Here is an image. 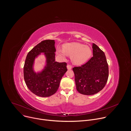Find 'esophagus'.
<instances>
[{
	"mask_svg": "<svg viewBox=\"0 0 131 131\" xmlns=\"http://www.w3.org/2000/svg\"><path fill=\"white\" fill-rule=\"evenodd\" d=\"M67 68L68 69H71L72 68V66L71 65H70V64H68L67 66Z\"/></svg>",
	"mask_w": 131,
	"mask_h": 131,
	"instance_id": "1",
	"label": "esophagus"
}]
</instances>
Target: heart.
<instances>
[{
    "label": "heart",
    "instance_id": "b5f03b06",
    "mask_svg": "<svg viewBox=\"0 0 131 131\" xmlns=\"http://www.w3.org/2000/svg\"><path fill=\"white\" fill-rule=\"evenodd\" d=\"M57 53L62 58H64L65 54L72 56V62L74 64L81 65L89 60L92 54V51L88 46L74 42L64 45L63 51L58 49Z\"/></svg>",
    "mask_w": 131,
    "mask_h": 131
}]
</instances>
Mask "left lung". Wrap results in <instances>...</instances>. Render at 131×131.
Returning <instances> with one entry per match:
<instances>
[{"label": "left lung", "mask_w": 131, "mask_h": 131, "mask_svg": "<svg viewBox=\"0 0 131 131\" xmlns=\"http://www.w3.org/2000/svg\"><path fill=\"white\" fill-rule=\"evenodd\" d=\"M92 48L93 57L85 64L72 68L77 90L86 95L95 94L102 90L109 74L104 52L95 43H93Z\"/></svg>", "instance_id": "1"}]
</instances>
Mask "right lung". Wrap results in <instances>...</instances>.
Segmentation results:
<instances>
[{
	"instance_id": "right-lung-1",
	"label": "right lung",
	"mask_w": 131,
	"mask_h": 131,
	"mask_svg": "<svg viewBox=\"0 0 131 131\" xmlns=\"http://www.w3.org/2000/svg\"><path fill=\"white\" fill-rule=\"evenodd\" d=\"M54 40H46L37 45L27 54L24 66V78L29 90L40 97H49L57 92L61 80L67 71V63L55 61ZM44 52L47 59L45 69L40 73H35L32 66L34 59Z\"/></svg>"
}]
</instances>
